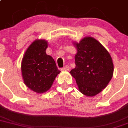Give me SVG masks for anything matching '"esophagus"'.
<instances>
[{
  "instance_id": "34e87169",
  "label": "esophagus",
  "mask_w": 128,
  "mask_h": 128,
  "mask_svg": "<svg viewBox=\"0 0 128 128\" xmlns=\"http://www.w3.org/2000/svg\"><path fill=\"white\" fill-rule=\"evenodd\" d=\"M70 70V66H65L63 68L61 69L62 71H68Z\"/></svg>"
}]
</instances>
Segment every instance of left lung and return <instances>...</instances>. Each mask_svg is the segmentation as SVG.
<instances>
[{"label":"left lung","mask_w":128,"mask_h":128,"mask_svg":"<svg viewBox=\"0 0 128 128\" xmlns=\"http://www.w3.org/2000/svg\"><path fill=\"white\" fill-rule=\"evenodd\" d=\"M76 49L75 68L70 72L78 90L87 96H93L106 88L113 77L114 66L110 54L92 36L79 42H73Z\"/></svg>","instance_id":"left-lung-1"}]
</instances>
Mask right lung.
<instances>
[{
    "label": "right lung",
    "mask_w": 128,
    "mask_h": 128,
    "mask_svg": "<svg viewBox=\"0 0 128 128\" xmlns=\"http://www.w3.org/2000/svg\"><path fill=\"white\" fill-rule=\"evenodd\" d=\"M48 42L36 39L29 46L21 62L25 85L36 93H44L52 87L60 71L52 56L46 53Z\"/></svg>",
    "instance_id": "1"
}]
</instances>
